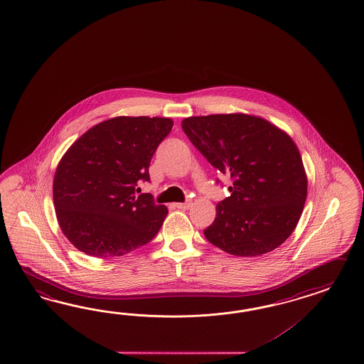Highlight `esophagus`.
<instances>
[{"instance_id":"obj_1","label":"esophagus","mask_w":364,"mask_h":364,"mask_svg":"<svg viewBox=\"0 0 364 364\" xmlns=\"http://www.w3.org/2000/svg\"><path fill=\"white\" fill-rule=\"evenodd\" d=\"M175 205H176V208H178V209H183V210H186V209H188V208L191 207V203H176Z\"/></svg>"}]
</instances>
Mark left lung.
I'll return each mask as SVG.
<instances>
[{
    "instance_id": "1",
    "label": "left lung",
    "mask_w": 364,
    "mask_h": 364,
    "mask_svg": "<svg viewBox=\"0 0 364 364\" xmlns=\"http://www.w3.org/2000/svg\"><path fill=\"white\" fill-rule=\"evenodd\" d=\"M192 144L233 178L230 196L204 230L229 255L262 256L284 244L305 207L307 177L299 149L285 131L247 114L191 117L181 122Z\"/></svg>"
}]
</instances>
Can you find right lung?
Segmentation results:
<instances>
[{"mask_svg": "<svg viewBox=\"0 0 364 364\" xmlns=\"http://www.w3.org/2000/svg\"><path fill=\"white\" fill-rule=\"evenodd\" d=\"M172 119L117 117L90 128L59 161L53 183L58 224L89 256L127 255L156 236L167 217L149 193L135 196Z\"/></svg>", "mask_w": 364, "mask_h": 364, "instance_id": "obj_1", "label": "right lung"}]
</instances>
